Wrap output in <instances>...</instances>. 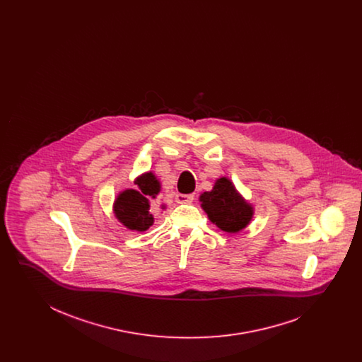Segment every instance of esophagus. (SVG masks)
<instances>
[{"label":"esophagus","mask_w":362,"mask_h":362,"mask_svg":"<svg viewBox=\"0 0 362 362\" xmlns=\"http://www.w3.org/2000/svg\"><path fill=\"white\" fill-rule=\"evenodd\" d=\"M194 199V194H176L177 204H191Z\"/></svg>","instance_id":"34e87169"}]
</instances>
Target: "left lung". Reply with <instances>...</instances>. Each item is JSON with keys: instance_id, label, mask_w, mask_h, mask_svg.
Here are the masks:
<instances>
[{"instance_id": "8db88e82", "label": "left lung", "mask_w": 362, "mask_h": 362, "mask_svg": "<svg viewBox=\"0 0 362 362\" xmlns=\"http://www.w3.org/2000/svg\"><path fill=\"white\" fill-rule=\"evenodd\" d=\"M201 202L210 221L225 232H239L251 221L252 207L244 202L226 177L218 179L211 191L204 192Z\"/></svg>"}]
</instances>
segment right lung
<instances>
[{
	"label": "right lung",
	"instance_id": "right-lung-1",
	"mask_svg": "<svg viewBox=\"0 0 362 362\" xmlns=\"http://www.w3.org/2000/svg\"><path fill=\"white\" fill-rule=\"evenodd\" d=\"M137 189H126L115 201V216L122 224L132 230H146L153 224V216L149 213L148 197H155L160 191V183L152 173L139 176Z\"/></svg>",
	"mask_w": 362,
	"mask_h": 362
}]
</instances>
